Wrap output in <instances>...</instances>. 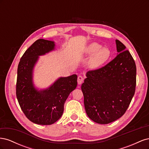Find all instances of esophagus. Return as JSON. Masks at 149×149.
<instances>
[{"label": "esophagus", "mask_w": 149, "mask_h": 149, "mask_svg": "<svg viewBox=\"0 0 149 149\" xmlns=\"http://www.w3.org/2000/svg\"><path fill=\"white\" fill-rule=\"evenodd\" d=\"M84 81V78L82 76H78V84L79 85V84H81Z\"/></svg>", "instance_id": "obj_1"}]
</instances>
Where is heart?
I'll use <instances>...</instances> for the list:
<instances>
[{"label":"heart","instance_id":"b5f03b06","mask_svg":"<svg viewBox=\"0 0 149 149\" xmlns=\"http://www.w3.org/2000/svg\"><path fill=\"white\" fill-rule=\"evenodd\" d=\"M97 43H92L85 48V53L88 55H92L88 62L89 68L96 69L101 66L109 59L111 53L109 48H101Z\"/></svg>","mask_w":149,"mask_h":149}]
</instances>
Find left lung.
<instances>
[{
    "label": "left lung",
    "instance_id": "obj_1",
    "mask_svg": "<svg viewBox=\"0 0 149 149\" xmlns=\"http://www.w3.org/2000/svg\"><path fill=\"white\" fill-rule=\"evenodd\" d=\"M118 55L106 66L86 73L81 85L86 112L94 122L107 124L123 116L134 95L136 66L132 55L116 40Z\"/></svg>",
    "mask_w": 149,
    "mask_h": 149
}]
</instances>
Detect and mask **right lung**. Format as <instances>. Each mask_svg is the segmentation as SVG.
<instances>
[{
    "instance_id": "right-lung-1",
    "label": "right lung",
    "mask_w": 149,
    "mask_h": 149,
    "mask_svg": "<svg viewBox=\"0 0 149 149\" xmlns=\"http://www.w3.org/2000/svg\"><path fill=\"white\" fill-rule=\"evenodd\" d=\"M53 41L38 39L26 49L17 69L16 95L22 111L30 121L51 125L59 119L64 104L77 86V75L60 77L48 88L38 90L33 81L34 67L39 56L55 49Z\"/></svg>"
}]
</instances>
